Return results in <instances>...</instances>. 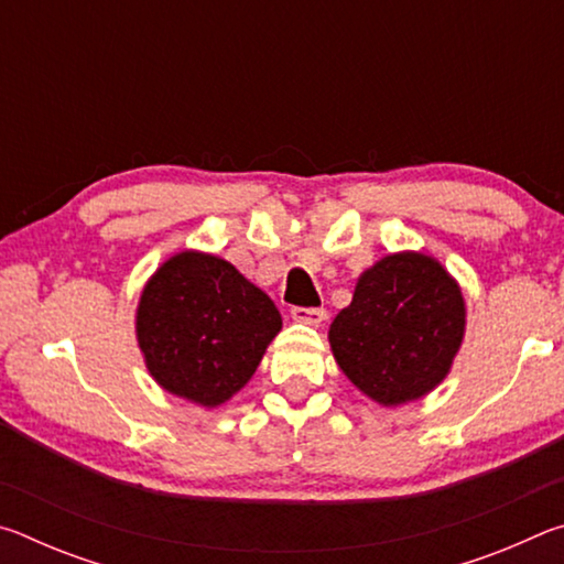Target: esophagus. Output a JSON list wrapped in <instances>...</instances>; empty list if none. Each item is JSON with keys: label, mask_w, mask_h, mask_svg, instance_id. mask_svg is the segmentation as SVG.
I'll use <instances>...</instances> for the list:
<instances>
[{"label": "esophagus", "mask_w": 564, "mask_h": 564, "mask_svg": "<svg viewBox=\"0 0 564 564\" xmlns=\"http://www.w3.org/2000/svg\"><path fill=\"white\" fill-rule=\"evenodd\" d=\"M291 318L295 323H303V326H321L326 321V311L323 308H293Z\"/></svg>", "instance_id": "obj_1"}]
</instances>
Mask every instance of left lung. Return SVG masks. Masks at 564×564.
<instances>
[{
    "label": "left lung",
    "mask_w": 564,
    "mask_h": 564,
    "mask_svg": "<svg viewBox=\"0 0 564 564\" xmlns=\"http://www.w3.org/2000/svg\"><path fill=\"white\" fill-rule=\"evenodd\" d=\"M463 289L420 251L388 253L362 271L352 301L330 323L338 368L383 408L425 398L451 373L465 338Z\"/></svg>",
    "instance_id": "8db88e82"
}]
</instances>
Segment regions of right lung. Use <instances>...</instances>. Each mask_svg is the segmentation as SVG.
I'll list each match as a JSON object with an SVG mask.
<instances>
[{
	"label": "right lung",
	"mask_w": 564,
	"mask_h": 564,
	"mask_svg": "<svg viewBox=\"0 0 564 564\" xmlns=\"http://www.w3.org/2000/svg\"><path fill=\"white\" fill-rule=\"evenodd\" d=\"M273 301L221 256L184 248L159 265L137 305V343L166 393L202 408L231 400L279 336Z\"/></svg>",
	"instance_id": "1"
}]
</instances>
